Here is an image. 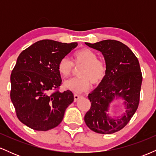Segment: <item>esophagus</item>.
<instances>
[{
    "instance_id": "obj_1",
    "label": "esophagus",
    "mask_w": 156,
    "mask_h": 156,
    "mask_svg": "<svg viewBox=\"0 0 156 156\" xmlns=\"http://www.w3.org/2000/svg\"><path fill=\"white\" fill-rule=\"evenodd\" d=\"M80 97H81V96H80V95H78V94H74V101H78V99H79V98H80Z\"/></svg>"
}]
</instances>
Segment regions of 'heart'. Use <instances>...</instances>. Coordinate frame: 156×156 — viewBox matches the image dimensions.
<instances>
[{"mask_svg":"<svg viewBox=\"0 0 156 156\" xmlns=\"http://www.w3.org/2000/svg\"><path fill=\"white\" fill-rule=\"evenodd\" d=\"M73 58L75 65H83L78 73L80 77L64 82V88L79 94L88 90L92 82L97 85L104 79L106 74V66L104 62L98 59V55L92 50L89 48L80 49L74 53ZM57 69L63 78H67L72 73L73 64L67 57H64L58 62Z\"/></svg>","mask_w":156,"mask_h":156,"instance_id":"b5f03b06","label":"heart"}]
</instances>
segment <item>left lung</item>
<instances>
[{"label":"left lung","instance_id":"left-lung-1","mask_svg":"<svg viewBox=\"0 0 156 156\" xmlns=\"http://www.w3.org/2000/svg\"><path fill=\"white\" fill-rule=\"evenodd\" d=\"M89 48L101 51L106 66L104 79L89 93L91 108L84 117L89 129L98 133L111 134L119 131L128 123L136 112L142 82L140 65L131 50L121 42L112 39L91 44ZM120 99L125 112L112 118L108 112L114 100Z\"/></svg>","mask_w":156,"mask_h":156}]
</instances>
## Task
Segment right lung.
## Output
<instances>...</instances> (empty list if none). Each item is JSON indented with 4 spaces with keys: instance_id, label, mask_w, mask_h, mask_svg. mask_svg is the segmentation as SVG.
Wrapping results in <instances>:
<instances>
[{
    "instance_id": "obj_1",
    "label": "right lung",
    "mask_w": 156,
    "mask_h": 156,
    "mask_svg": "<svg viewBox=\"0 0 156 156\" xmlns=\"http://www.w3.org/2000/svg\"><path fill=\"white\" fill-rule=\"evenodd\" d=\"M77 46L43 39L19 55L11 74V101L19 120L31 129L45 131L58 126L74 101L69 90L51 92L62 83L58 62Z\"/></svg>"
}]
</instances>
